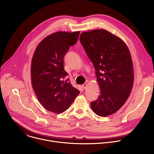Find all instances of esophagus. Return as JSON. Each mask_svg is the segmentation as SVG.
I'll list each match as a JSON object with an SVG mask.
<instances>
[{
	"label": "esophagus",
	"mask_w": 154,
	"mask_h": 154,
	"mask_svg": "<svg viewBox=\"0 0 154 154\" xmlns=\"http://www.w3.org/2000/svg\"><path fill=\"white\" fill-rule=\"evenodd\" d=\"M82 88H83V89H86V88L88 86V85H87V83H84V84H83L82 85Z\"/></svg>",
	"instance_id": "1"
}]
</instances>
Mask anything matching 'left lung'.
<instances>
[{
    "label": "left lung",
    "mask_w": 154,
    "mask_h": 154,
    "mask_svg": "<svg viewBox=\"0 0 154 154\" xmlns=\"http://www.w3.org/2000/svg\"><path fill=\"white\" fill-rule=\"evenodd\" d=\"M80 41L94 66L100 94L91 102L92 110L105 117L119 109L134 84L133 63L125 43L103 29L83 32Z\"/></svg>",
    "instance_id": "1"
}]
</instances>
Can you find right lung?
Listing matches in <instances>:
<instances>
[{
    "label": "right lung",
    "instance_id": "1",
    "mask_svg": "<svg viewBox=\"0 0 154 154\" xmlns=\"http://www.w3.org/2000/svg\"><path fill=\"white\" fill-rule=\"evenodd\" d=\"M79 32H58L43 40L37 46L31 65L33 90L41 105L55 113L66 110L80 91L73 87L64 69V57L78 41Z\"/></svg>",
    "mask_w": 154,
    "mask_h": 154
}]
</instances>
